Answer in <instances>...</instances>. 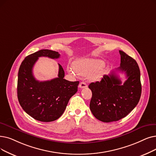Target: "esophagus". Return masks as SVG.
I'll list each match as a JSON object with an SVG mask.
<instances>
[{
	"mask_svg": "<svg viewBox=\"0 0 156 156\" xmlns=\"http://www.w3.org/2000/svg\"><path fill=\"white\" fill-rule=\"evenodd\" d=\"M79 87L80 88V89H83V88L87 87V85L86 84V83L82 82H81V83L79 84Z\"/></svg>",
	"mask_w": 156,
	"mask_h": 156,
	"instance_id": "esophagus-1",
	"label": "esophagus"
}]
</instances>
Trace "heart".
Returning <instances> with one entry per match:
<instances>
[{"label":"heart","mask_w":156,"mask_h":156,"mask_svg":"<svg viewBox=\"0 0 156 156\" xmlns=\"http://www.w3.org/2000/svg\"><path fill=\"white\" fill-rule=\"evenodd\" d=\"M104 66V62L100 60L93 58L79 59L74 63L73 67H68L67 68L69 73L73 75L88 76L97 72ZM98 74H95V77H98Z\"/></svg>","instance_id":"heart-1"}]
</instances>
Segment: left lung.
Instances as JSON below:
<instances>
[{
    "label": "left lung",
    "instance_id": "1",
    "mask_svg": "<svg viewBox=\"0 0 156 156\" xmlns=\"http://www.w3.org/2000/svg\"><path fill=\"white\" fill-rule=\"evenodd\" d=\"M120 66L115 71L124 73L126 80L122 81L113 71L105 74L100 82H92L89 88L92 92L90 109L97 119L104 122L117 121L127 116L140 99V71L134 58L119 50Z\"/></svg>",
    "mask_w": 156,
    "mask_h": 156
}]
</instances>
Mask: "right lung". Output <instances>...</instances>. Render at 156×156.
I'll use <instances>...</instances> for the list:
<instances>
[{
	"instance_id": "add662e5",
	"label": "right lung",
	"mask_w": 156,
	"mask_h": 156,
	"mask_svg": "<svg viewBox=\"0 0 156 156\" xmlns=\"http://www.w3.org/2000/svg\"><path fill=\"white\" fill-rule=\"evenodd\" d=\"M60 55L55 51L41 50L26 57L20 66L17 85L20 105L30 117L41 122L58 119L78 90V81L69 82L64 79V71L59 64L57 78L39 82L34 76L32 69L39 57L56 59Z\"/></svg>"
}]
</instances>
